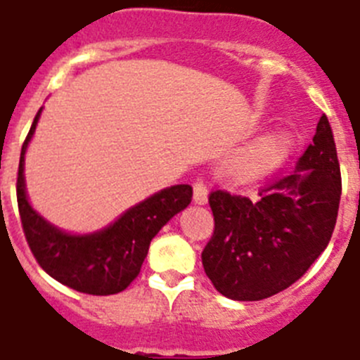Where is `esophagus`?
<instances>
[{
  "label": "esophagus",
  "instance_id": "obj_1",
  "mask_svg": "<svg viewBox=\"0 0 360 360\" xmlns=\"http://www.w3.org/2000/svg\"><path fill=\"white\" fill-rule=\"evenodd\" d=\"M193 198L197 204H206L207 202V186L204 182V176H197L193 182Z\"/></svg>",
  "mask_w": 360,
  "mask_h": 360
}]
</instances>
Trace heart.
I'll return each instance as SVG.
<instances>
[{"mask_svg":"<svg viewBox=\"0 0 360 360\" xmlns=\"http://www.w3.org/2000/svg\"><path fill=\"white\" fill-rule=\"evenodd\" d=\"M285 150H287V138L283 134H269L265 138H261L257 143L243 150L233 160L231 169L239 176H257V174L265 173L274 163L280 162Z\"/></svg>","mask_w":360,"mask_h":360,"instance_id":"obj_1","label":"heart"}]
</instances>
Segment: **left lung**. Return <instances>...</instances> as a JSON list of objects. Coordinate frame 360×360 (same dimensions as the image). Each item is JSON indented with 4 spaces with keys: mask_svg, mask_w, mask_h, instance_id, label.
Returning <instances> with one entry per match:
<instances>
[{
    "mask_svg": "<svg viewBox=\"0 0 360 360\" xmlns=\"http://www.w3.org/2000/svg\"><path fill=\"white\" fill-rule=\"evenodd\" d=\"M342 178L326 115L290 171L259 187L257 198L210 193L215 230L202 265L226 298L255 302L298 281L326 250L337 224Z\"/></svg>",
    "mask_w": 360,
    "mask_h": 360,
    "instance_id": "left-lung-1",
    "label": "left lung"
}]
</instances>
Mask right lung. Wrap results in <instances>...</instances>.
Masks as SVG:
<instances>
[{"instance_id":"add662e5","label":"right lung","mask_w":360,"mask_h":360,"mask_svg":"<svg viewBox=\"0 0 360 360\" xmlns=\"http://www.w3.org/2000/svg\"><path fill=\"white\" fill-rule=\"evenodd\" d=\"M41 108L27 134L20 156L16 198L27 245L47 274L79 292L108 296L124 290L138 278L153 237L189 206L191 186L180 184L156 193L117 219L106 230L91 236H70L46 222L27 202L23 156L37 129Z\"/></svg>"}]
</instances>
